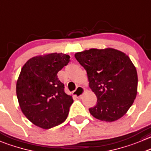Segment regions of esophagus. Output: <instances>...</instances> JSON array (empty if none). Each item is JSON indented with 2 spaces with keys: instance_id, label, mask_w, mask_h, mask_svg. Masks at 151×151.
<instances>
[{
  "instance_id": "1",
  "label": "esophagus",
  "mask_w": 151,
  "mask_h": 151,
  "mask_svg": "<svg viewBox=\"0 0 151 151\" xmlns=\"http://www.w3.org/2000/svg\"><path fill=\"white\" fill-rule=\"evenodd\" d=\"M84 91H85L84 88L82 87V86H78V87L77 88V89L73 92V94H74L75 96H77V97H80V96L83 94Z\"/></svg>"
}]
</instances>
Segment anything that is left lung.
I'll list each match as a JSON object with an SVG mask.
<instances>
[{"instance_id": "8db88e82", "label": "left lung", "mask_w": 151, "mask_h": 151, "mask_svg": "<svg viewBox=\"0 0 151 151\" xmlns=\"http://www.w3.org/2000/svg\"><path fill=\"white\" fill-rule=\"evenodd\" d=\"M87 71L89 87L97 98L91 114L105 122L116 121L128 111L137 93V69L128 55L111 48L75 54Z\"/></svg>"}]
</instances>
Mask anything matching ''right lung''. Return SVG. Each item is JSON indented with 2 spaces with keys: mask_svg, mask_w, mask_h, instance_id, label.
Wrapping results in <instances>:
<instances>
[{
  "mask_svg": "<svg viewBox=\"0 0 151 151\" xmlns=\"http://www.w3.org/2000/svg\"><path fill=\"white\" fill-rule=\"evenodd\" d=\"M70 61L69 55L52 53L29 59L16 85L20 109L34 125L49 129L66 119L74 100L66 94L58 71Z\"/></svg>",
  "mask_w": 151,
  "mask_h": 151,
  "instance_id": "right-lung-1",
  "label": "right lung"
}]
</instances>
